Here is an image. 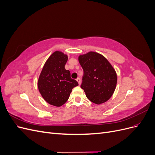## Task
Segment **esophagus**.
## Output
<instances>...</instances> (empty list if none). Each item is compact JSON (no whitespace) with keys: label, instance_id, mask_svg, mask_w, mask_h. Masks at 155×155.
Returning a JSON list of instances; mask_svg holds the SVG:
<instances>
[{"label":"esophagus","instance_id":"esophagus-1","mask_svg":"<svg viewBox=\"0 0 155 155\" xmlns=\"http://www.w3.org/2000/svg\"><path fill=\"white\" fill-rule=\"evenodd\" d=\"M76 80H77V81L78 82V83H79V85H80V84H81V79L79 78H78L77 79H76Z\"/></svg>","mask_w":155,"mask_h":155}]
</instances>
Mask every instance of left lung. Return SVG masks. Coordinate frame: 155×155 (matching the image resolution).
I'll use <instances>...</instances> for the list:
<instances>
[{"label": "left lung", "mask_w": 155, "mask_h": 155, "mask_svg": "<svg viewBox=\"0 0 155 155\" xmlns=\"http://www.w3.org/2000/svg\"><path fill=\"white\" fill-rule=\"evenodd\" d=\"M78 59L83 70L81 88L87 97L97 105L109 100L117 83L114 68L104 56L94 51L80 55Z\"/></svg>", "instance_id": "left-lung-1"}]
</instances>
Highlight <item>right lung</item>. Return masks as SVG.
<instances>
[{
    "label": "right lung",
    "mask_w": 155,
    "mask_h": 155,
    "mask_svg": "<svg viewBox=\"0 0 155 155\" xmlns=\"http://www.w3.org/2000/svg\"><path fill=\"white\" fill-rule=\"evenodd\" d=\"M68 56L56 51L46 61L39 78L38 88L44 100L49 104L61 107L68 100L72 88L78 85L70 77L64 66Z\"/></svg>",
    "instance_id": "obj_1"
}]
</instances>
